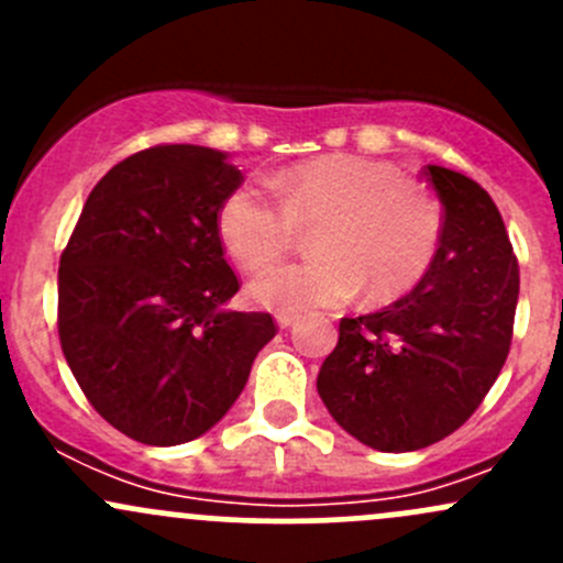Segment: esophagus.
Segmentation results:
<instances>
[{"label": "esophagus", "instance_id": "1", "mask_svg": "<svg viewBox=\"0 0 563 563\" xmlns=\"http://www.w3.org/2000/svg\"><path fill=\"white\" fill-rule=\"evenodd\" d=\"M275 321H277V327H280V329H288V327H291L294 321H297V316H294V313H286V310H283V313H277V316H275Z\"/></svg>", "mask_w": 563, "mask_h": 563}]
</instances>
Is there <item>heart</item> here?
Listing matches in <instances>:
<instances>
[{
	"label": "heart",
	"instance_id": "1",
	"mask_svg": "<svg viewBox=\"0 0 563 563\" xmlns=\"http://www.w3.org/2000/svg\"><path fill=\"white\" fill-rule=\"evenodd\" d=\"M236 185L223 198L218 231L242 269H261L288 253L297 225H313L316 255L272 266L250 283V299L272 310L340 305L365 288L373 302L411 291L435 258L441 209L419 181L387 161L321 155Z\"/></svg>",
	"mask_w": 563,
	"mask_h": 563
}]
</instances>
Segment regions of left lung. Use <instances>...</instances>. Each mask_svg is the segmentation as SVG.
Segmentation results:
<instances>
[{"label": "left lung", "mask_w": 563, "mask_h": 563, "mask_svg": "<svg viewBox=\"0 0 563 563\" xmlns=\"http://www.w3.org/2000/svg\"><path fill=\"white\" fill-rule=\"evenodd\" d=\"M444 203L435 258L411 294L343 318L318 371L334 422L378 452H413L455 433L496 384L518 308L520 269L485 187L424 168Z\"/></svg>", "instance_id": "obj_1"}]
</instances>
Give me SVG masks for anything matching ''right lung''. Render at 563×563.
Here are the masks:
<instances>
[{"mask_svg":"<svg viewBox=\"0 0 563 563\" xmlns=\"http://www.w3.org/2000/svg\"><path fill=\"white\" fill-rule=\"evenodd\" d=\"M242 185L225 152L163 144L124 157L89 192L59 258V343L87 400L141 444L198 439L245 389L275 338L240 291L218 212Z\"/></svg>","mask_w":563,"mask_h":563,"instance_id":"obj_1","label":"right lung"}]
</instances>
